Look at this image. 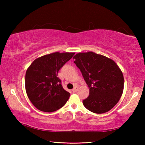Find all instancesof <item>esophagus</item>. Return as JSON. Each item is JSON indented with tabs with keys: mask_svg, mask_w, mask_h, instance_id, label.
Returning a JSON list of instances; mask_svg holds the SVG:
<instances>
[{
	"mask_svg": "<svg viewBox=\"0 0 145 145\" xmlns=\"http://www.w3.org/2000/svg\"><path fill=\"white\" fill-rule=\"evenodd\" d=\"M77 91V87H75L74 88H73V89H72V91L73 92H76Z\"/></svg>",
	"mask_w": 145,
	"mask_h": 145,
	"instance_id": "esophagus-1",
	"label": "esophagus"
}]
</instances>
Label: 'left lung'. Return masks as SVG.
Listing matches in <instances>:
<instances>
[{
	"mask_svg": "<svg viewBox=\"0 0 145 145\" xmlns=\"http://www.w3.org/2000/svg\"><path fill=\"white\" fill-rule=\"evenodd\" d=\"M89 88V95L82 101L84 107L94 113L111 110L121 97L124 78L118 66L111 59L93 52L73 56Z\"/></svg>",
	"mask_w": 145,
	"mask_h": 145,
	"instance_id": "1",
	"label": "left lung"
}]
</instances>
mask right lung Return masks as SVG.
<instances>
[{
	"instance_id": "add662e5",
	"label": "right lung",
	"mask_w": 145,
	"mask_h": 145,
	"mask_svg": "<svg viewBox=\"0 0 145 145\" xmlns=\"http://www.w3.org/2000/svg\"><path fill=\"white\" fill-rule=\"evenodd\" d=\"M75 54L54 52L36 59L25 73V90L29 99L41 111L51 112L62 107L70 93L63 89L57 73Z\"/></svg>"
}]
</instances>
